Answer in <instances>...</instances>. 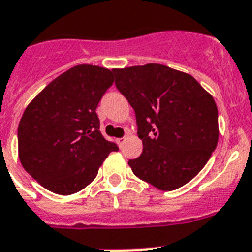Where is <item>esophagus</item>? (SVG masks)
I'll list each match as a JSON object with an SVG mask.
<instances>
[{
	"instance_id": "esophagus-1",
	"label": "esophagus",
	"mask_w": 252,
	"mask_h": 252,
	"mask_svg": "<svg viewBox=\"0 0 252 252\" xmlns=\"http://www.w3.org/2000/svg\"><path fill=\"white\" fill-rule=\"evenodd\" d=\"M125 142H126V136H122V138L117 139V143H118V146L120 147H122V144H124Z\"/></svg>"
}]
</instances>
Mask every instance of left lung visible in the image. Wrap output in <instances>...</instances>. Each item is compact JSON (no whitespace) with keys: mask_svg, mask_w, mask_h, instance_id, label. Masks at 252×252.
Here are the masks:
<instances>
[{"mask_svg":"<svg viewBox=\"0 0 252 252\" xmlns=\"http://www.w3.org/2000/svg\"><path fill=\"white\" fill-rule=\"evenodd\" d=\"M114 75L143 142L142 155L128 160L134 174L162 191L190 182L219 140L212 96L191 75L158 63L116 69Z\"/></svg>","mask_w":252,"mask_h":252,"instance_id":"1","label":"left lung"}]
</instances>
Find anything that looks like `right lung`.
<instances>
[{"label":"right lung","instance_id":"obj_1","mask_svg":"<svg viewBox=\"0 0 252 252\" xmlns=\"http://www.w3.org/2000/svg\"><path fill=\"white\" fill-rule=\"evenodd\" d=\"M113 71L78 65L50 82L26 108L18 126L22 166L46 190L70 195L96 178L114 142L100 132L96 108Z\"/></svg>","mask_w":252,"mask_h":252}]
</instances>
